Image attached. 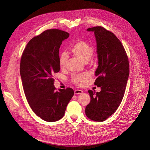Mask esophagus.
<instances>
[{"mask_svg":"<svg viewBox=\"0 0 150 150\" xmlns=\"http://www.w3.org/2000/svg\"><path fill=\"white\" fill-rule=\"evenodd\" d=\"M83 92V91L80 89H76L74 91V93H75V94H76V95H78V94H81Z\"/></svg>","mask_w":150,"mask_h":150,"instance_id":"obj_1","label":"esophagus"}]
</instances>
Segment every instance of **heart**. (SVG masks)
Masks as SVG:
<instances>
[{
  "label": "heart",
  "mask_w": 150,
  "mask_h": 150,
  "mask_svg": "<svg viewBox=\"0 0 150 150\" xmlns=\"http://www.w3.org/2000/svg\"><path fill=\"white\" fill-rule=\"evenodd\" d=\"M71 52L77 58L81 59L83 62H88L93 53L92 47L88 43L84 41H78L75 43L71 49ZM68 60V55L66 52L62 53L59 58V65L61 67H64ZM89 77L88 74L83 75H76L72 76V81L76 84L82 86L83 85L87 78Z\"/></svg>",
  "instance_id": "b5f03b06"
}]
</instances>
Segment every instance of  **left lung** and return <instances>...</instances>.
<instances>
[{"mask_svg": "<svg viewBox=\"0 0 150 150\" xmlns=\"http://www.w3.org/2000/svg\"><path fill=\"white\" fill-rule=\"evenodd\" d=\"M94 33L97 43L98 67L95 85L100 92L89 90L91 101L85 113L91 120L103 122L119 108L124 96L129 74L128 57L120 40L102 27L87 29Z\"/></svg>", "mask_w": 150, "mask_h": 150, "instance_id": "obj_1", "label": "left lung"}]
</instances>
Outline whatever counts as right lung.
Here are the masks:
<instances>
[{"instance_id":"right-lung-1","label":"right lung","mask_w":150,"mask_h":150,"mask_svg":"<svg viewBox=\"0 0 150 150\" xmlns=\"http://www.w3.org/2000/svg\"><path fill=\"white\" fill-rule=\"evenodd\" d=\"M69 34L47 30L28 42L22 55L20 74L23 91L33 111L42 120L53 122L64 116L72 98V88L55 91L53 76L60 70L59 49Z\"/></svg>"}]
</instances>
